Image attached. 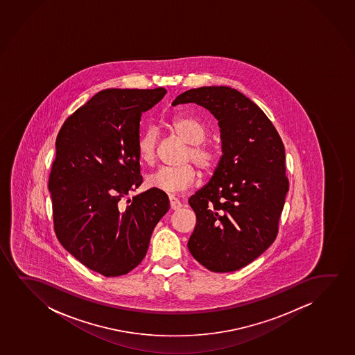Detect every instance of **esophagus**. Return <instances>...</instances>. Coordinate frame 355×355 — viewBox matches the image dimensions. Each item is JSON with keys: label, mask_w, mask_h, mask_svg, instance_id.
<instances>
[{"label": "esophagus", "mask_w": 355, "mask_h": 355, "mask_svg": "<svg viewBox=\"0 0 355 355\" xmlns=\"http://www.w3.org/2000/svg\"><path fill=\"white\" fill-rule=\"evenodd\" d=\"M168 200H170V206L172 209H178L182 207L180 200L175 198L173 195H168Z\"/></svg>", "instance_id": "1"}]
</instances>
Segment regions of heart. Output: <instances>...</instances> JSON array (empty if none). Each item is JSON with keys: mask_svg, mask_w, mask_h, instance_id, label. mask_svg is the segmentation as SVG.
<instances>
[{"mask_svg": "<svg viewBox=\"0 0 355 355\" xmlns=\"http://www.w3.org/2000/svg\"><path fill=\"white\" fill-rule=\"evenodd\" d=\"M168 126L180 137L182 141L188 143V146L182 156L183 165L175 167H161L146 177V185L151 189L161 190L167 193H175L184 190L194 184L199 172L193 162L204 173H211L218 165L217 148L205 141L207 136V127L204 122L193 116L177 115L168 120ZM157 131L154 127L146 128L137 141V154L139 160L146 165H153L157 156Z\"/></svg>", "mask_w": 355, "mask_h": 355, "instance_id": "heart-1", "label": "heart"}]
</instances>
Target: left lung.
I'll return each mask as SVG.
<instances>
[{
    "mask_svg": "<svg viewBox=\"0 0 355 355\" xmlns=\"http://www.w3.org/2000/svg\"><path fill=\"white\" fill-rule=\"evenodd\" d=\"M184 103L214 114L223 150L209 184L190 196L196 224L188 248L211 272H234L277 239L288 191L284 143L267 115L234 88H193L172 105Z\"/></svg>",
    "mask_w": 355,
    "mask_h": 355,
    "instance_id": "obj_1",
    "label": "left lung"
}]
</instances>
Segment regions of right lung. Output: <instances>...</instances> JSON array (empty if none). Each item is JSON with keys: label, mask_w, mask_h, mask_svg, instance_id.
<instances>
[{"label": "right lung", "mask_w": 355, "mask_h": 355, "mask_svg": "<svg viewBox=\"0 0 355 355\" xmlns=\"http://www.w3.org/2000/svg\"><path fill=\"white\" fill-rule=\"evenodd\" d=\"M166 92L104 89L71 114L57 136L49 178L54 232L78 262L104 277L125 275L143 261L170 209L168 196L156 189L120 205L143 182L137 154L141 112Z\"/></svg>", "instance_id": "1"}]
</instances>
